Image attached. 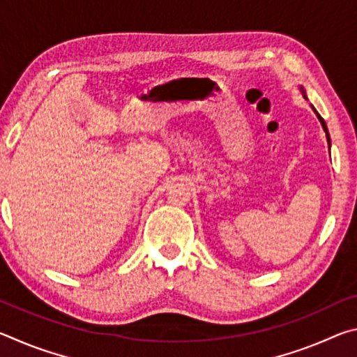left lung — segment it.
<instances>
[{
  "instance_id": "obj_1",
  "label": "left lung",
  "mask_w": 357,
  "mask_h": 357,
  "mask_svg": "<svg viewBox=\"0 0 357 357\" xmlns=\"http://www.w3.org/2000/svg\"><path fill=\"white\" fill-rule=\"evenodd\" d=\"M301 91H302V94H304V98H305V93H304V88H301ZM313 108V107H312ZM313 112L317 113V116H318V119H319V123H321V126H323V129H324V132H326V138H328V143H331V137H329V132H328V126H326V123H324V119L319 116V113L315 110V108H313Z\"/></svg>"
}]
</instances>
